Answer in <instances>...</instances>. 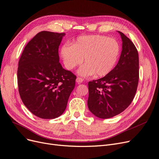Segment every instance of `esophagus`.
<instances>
[{"instance_id":"obj_1","label":"esophagus","mask_w":159,"mask_h":159,"mask_svg":"<svg viewBox=\"0 0 159 159\" xmlns=\"http://www.w3.org/2000/svg\"><path fill=\"white\" fill-rule=\"evenodd\" d=\"M76 83H79V84H80V83H83V82L84 81V79H83V78L77 77V78H76Z\"/></svg>"}]
</instances>
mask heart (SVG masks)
I'll use <instances>...</instances> for the list:
<instances>
[{"instance_id":"obj_1","label":"heart","mask_w":159,"mask_h":159,"mask_svg":"<svg viewBox=\"0 0 159 159\" xmlns=\"http://www.w3.org/2000/svg\"><path fill=\"white\" fill-rule=\"evenodd\" d=\"M120 50V45L115 39L95 34L79 37L72 44H64L60 54L68 70L80 66L84 58L86 63L79 70L80 75L87 76L96 73L103 76L114 68Z\"/></svg>"}]
</instances>
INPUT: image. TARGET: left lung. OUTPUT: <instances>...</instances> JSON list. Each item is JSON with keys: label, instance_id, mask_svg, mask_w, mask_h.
Listing matches in <instances>:
<instances>
[{"label": "left lung", "instance_id": "1", "mask_svg": "<svg viewBox=\"0 0 159 159\" xmlns=\"http://www.w3.org/2000/svg\"><path fill=\"white\" fill-rule=\"evenodd\" d=\"M122 50L118 63L104 77L89 83L88 107L95 116L109 119L130 105L139 82V56L134 43L122 32Z\"/></svg>", "mask_w": 159, "mask_h": 159}]
</instances>
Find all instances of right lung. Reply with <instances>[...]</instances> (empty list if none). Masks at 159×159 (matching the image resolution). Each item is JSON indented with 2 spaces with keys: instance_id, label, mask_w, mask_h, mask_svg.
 <instances>
[{
  "instance_id": "right-lung-1",
  "label": "right lung",
  "mask_w": 159,
  "mask_h": 159,
  "mask_svg": "<svg viewBox=\"0 0 159 159\" xmlns=\"http://www.w3.org/2000/svg\"><path fill=\"white\" fill-rule=\"evenodd\" d=\"M64 33L43 31L27 44L17 68L21 100L39 118L52 119L63 114L76 76L60 64L58 49Z\"/></svg>"
}]
</instances>
